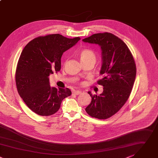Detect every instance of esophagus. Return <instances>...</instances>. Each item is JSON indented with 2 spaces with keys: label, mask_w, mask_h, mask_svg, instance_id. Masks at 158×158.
<instances>
[{
  "label": "esophagus",
  "mask_w": 158,
  "mask_h": 158,
  "mask_svg": "<svg viewBox=\"0 0 158 158\" xmlns=\"http://www.w3.org/2000/svg\"><path fill=\"white\" fill-rule=\"evenodd\" d=\"M81 93V91H80V90H75L73 92V93L76 94V95H78V94H80Z\"/></svg>",
  "instance_id": "obj_1"
}]
</instances>
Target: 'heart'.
<instances>
[{
    "label": "heart",
    "mask_w": 158,
    "mask_h": 158,
    "mask_svg": "<svg viewBox=\"0 0 158 158\" xmlns=\"http://www.w3.org/2000/svg\"><path fill=\"white\" fill-rule=\"evenodd\" d=\"M80 58L81 61L91 60L95 62L96 60L95 54L91 50L88 49H85L81 51V52L80 53Z\"/></svg>",
    "instance_id": "heart-1"
}]
</instances>
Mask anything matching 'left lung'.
<instances>
[{
	"label": "left lung",
	"mask_w": 158,
	"mask_h": 158,
	"mask_svg": "<svg viewBox=\"0 0 158 158\" xmlns=\"http://www.w3.org/2000/svg\"><path fill=\"white\" fill-rule=\"evenodd\" d=\"M82 41L100 47V75L102 78L98 83L103 86L99 95L88 92L91 102L85 111L91 117L106 119L118 112L128 100L136 75L135 62L128 46L112 34H95Z\"/></svg>",
	"instance_id": "8db88e82"
}]
</instances>
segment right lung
<instances>
[{
  "mask_svg": "<svg viewBox=\"0 0 158 158\" xmlns=\"http://www.w3.org/2000/svg\"><path fill=\"white\" fill-rule=\"evenodd\" d=\"M80 39L48 35L34 39L22 50L15 73L17 88L27 106L37 114L55 113L62 100L71 95L72 91L67 88L52 87L48 77L60 70L63 53Z\"/></svg>",
  "mask_w": 158,
  "mask_h": 158,
  "instance_id": "1",
  "label": "right lung"
}]
</instances>
